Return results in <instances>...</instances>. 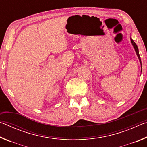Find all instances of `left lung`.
<instances>
[{
  "label": "left lung",
  "instance_id": "1",
  "mask_svg": "<svg viewBox=\"0 0 147 147\" xmlns=\"http://www.w3.org/2000/svg\"><path fill=\"white\" fill-rule=\"evenodd\" d=\"M130 40H131V44H132V45H133V47H134V49H135V51H136V53L137 56H138V58H139V62H140V63H141V70H142V64H141V58H140V56H139L138 47V46H137V45L136 44L135 42H134V41H133L132 39L130 38Z\"/></svg>",
  "mask_w": 147,
  "mask_h": 147
}]
</instances>
